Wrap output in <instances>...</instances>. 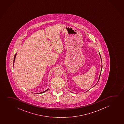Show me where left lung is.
Returning a JSON list of instances; mask_svg holds the SVG:
<instances>
[{
  "label": "left lung",
  "instance_id": "1",
  "mask_svg": "<svg viewBox=\"0 0 124 124\" xmlns=\"http://www.w3.org/2000/svg\"><path fill=\"white\" fill-rule=\"evenodd\" d=\"M100 58H101V56H100ZM102 68H101V69H101V72H100V77H99V79H100V75H101V71H102Z\"/></svg>",
  "mask_w": 124,
  "mask_h": 124
}]
</instances>
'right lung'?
Here are the masks:
<instances>
[{"label":"right lung","instance_id":"right-lung-1","mask_svg":"<svg viewBox=\"0 0 124 124\" xmlns=\"http://www.w3.org/2000/svg\"><path fill=\"white\" fill-rule=\"evenodd\" d=\"M16 54H17V53H16V54H15V56H14V64H13V65H14V61H15V58H16ZM48 89H47V90H46V91H44V92H41V93H44V92H46V91H47Z\"/></svg>","mask_w":124,"mask_h":124}]
</instances>
